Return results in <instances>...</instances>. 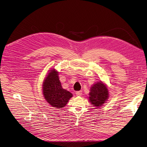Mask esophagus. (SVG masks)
I'll return each mask as SVG.
<instances>
[{
  "instance_id": "obj_1",
  "label": "esophagus",
  "mask_w": 147,
  "mask_h": 147,
  "mask_svg": "<svg viewBox=\"0 0 147 147\" xmlns=\"http://www.w3.org/2000/svg\"><path fill=\"white\" fill-rule=\"evenodd\" d=\"M82 91H76V94L77 96H82Z\"/></svg>"
}]
</instances>
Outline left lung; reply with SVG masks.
Segmentation results:
<instances>
[{
	"instance_id": "8db88e82",
	"label": "left lung",
	"mask_w": 147,
	"mask_h": 147,
	"mask_svg": "<svg viewBox=\"0 0 147 147\" xmlns=\"http://www.w3.org/2000/svg\"><path fill=\"white\" fill-rule=\"evenodd\" d=\"M89 95V100L91 104L98 107L108 99L109 91L105 86L100 82L91 87Z\"/></svg>"
}]
</instances>
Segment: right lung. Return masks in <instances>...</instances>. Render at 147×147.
Masks as SVG:
<instances>
[{"label": "right lung", "mask_w": 147, "mask_h": 147, "mask_svg": "<svg viewBox=\"0 0 147 147\" xmlns=\"http://www.w3.org/2000/svg\"><path fill=\"white\" fill-rule=\"evenodd\" d=\"M43 86V92L45 99L54 107H64L73 96L71 92L62 88L58 72L55 69L49 73Z\"/></svg>", "instance_id": "right-lung-1"}]
</instances>
